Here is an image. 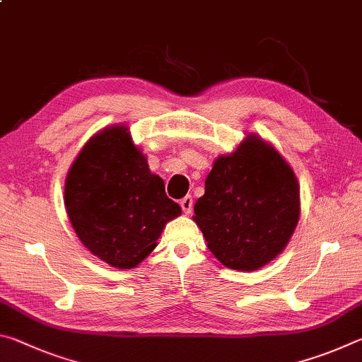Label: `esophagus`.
I'll use <instances>...</instances> for the list:
<instances>
[{"instance_id": "obj_1", "label": "esophagus", "mask_w": 362, "mask_h": 362, "mask_svg": "<svg viewBox=\"0 0 362 362\" xmlns=\"http://www.w3.org/2000/svg\"><path fill=\"white\" fill-rule=\"evenodd\" d=\"M180 207H182V211L185 212V214L192 212V207H193V198H192V196L187 194L185 198H182L180 199Z\"/></svg>"}]
</instances>
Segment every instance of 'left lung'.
I'll return each instance as SVG.
<instances>
[{
	"instance_id": "left-lung-1",
	"label": "left lung",
	"mask_w": 362,
	"mask_h": 362,
	"mask_svg": "<svg viewBox=\"0 0 362 362\" xmlns=\"http://www.w3.org/2000/svg\"><path fill=\"white\" fill-rule=\"evenodd\" d=\"M300 216V187L284 158L255 134L218 156L193 220L226 268L254 272L283 252Z\"/></svg>"
}]
</instances>
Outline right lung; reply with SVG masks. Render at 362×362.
Wrapping results in <instances>:
<instances>
[{"label": "right lung", "instance_id": "right-lung-1", "mask_svg": "<svg viewBox=\"0 0 362 362\" xmlns=\"http://www.w3.org/2000/svg\"><path fill=\"white\" fill-rule=\"evenodd\" d=\"M65 207L84 246L122 269L148 257L166 223L182 214L126 126L105 127L83 146L66 175Z\"/></svg>", "mask_w": 362, "mask_h": 362}]
</instances>
